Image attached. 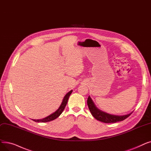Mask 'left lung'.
<instances>
[{
	"instance_id": "1",
	"label": "left lung",
	"mask_w": 151,
	"mask_h": 151,
	"mask_svg": "<svg viewBox=\"0 0 151 151\" xmlns=\"http://www.w3.org/2000/svg\"><path fill=\"white\" fill-rule=\"evenodd\" d=\"M87 104L89 107V109L91 114L95 118V119L100 122L106 123H116L118 122H121L126 119L131 114L130 113L128 115H122V116H118V115H114L107 114L104 112H102V110L98 109L94 105L93 101H92L91 98L89 96L88 98Z\"/></svg>"
}]
</instances>
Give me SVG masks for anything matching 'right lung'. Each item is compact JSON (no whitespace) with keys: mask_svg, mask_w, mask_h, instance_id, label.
Instances as JSON below:
<instances>
[{"mask_svg":"<svg viewBox=\"0 0 151 151\" xmlns=\"http://www.w3.org/2000/svg\"><path fill=\"white\" fill-rule=\"evenodd\" d=\"M72 91H73L72 90L70 91V92H68V93L65 96L63 99L62 101V104L60 105V106L59 107V108H58L55 111L54 113L52 114L51 115H49L47 117L44 118V119H41V120H32L36 122H38V123L39 122H43V123H44V122H50V121H52V120H55V119H57V118L59 116L61 115V114L63 112V111L65 106H66V105H67V104L68 102V98H69L70 94H71Z\"/></svg>","mask_w":151,"mask_h":151,"instance_id":"right-lung-1","label":"right lung"}]
</instances>
